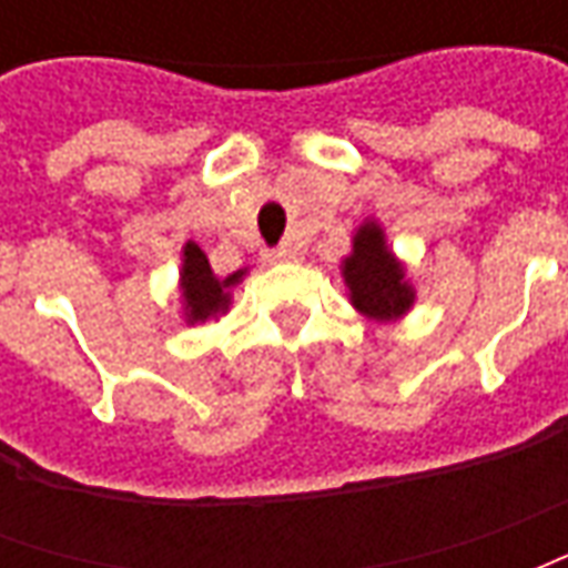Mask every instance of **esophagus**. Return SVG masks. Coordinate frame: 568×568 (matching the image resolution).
<instances>
[{
  "mask_svg": "<svg viewBox=\"0 0 568 568\" xmlns=\"http://www.w3.org/2000/svg\"><path fill=\"white\" fill-rule=\"evenodd\" d=\"M264 258L271 261V264H288V261H297V248L295 246H276V248H271Z\"/></svg>",
  "mask_w": 568,
  "mask_h": 568,
  "instance_id": "esophagus-1",
  "label": "esophagus"
}]
</instances>
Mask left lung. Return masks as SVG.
I'll return each mask as SVG.
<instances>
[{
    "label": "left lung",
    "mask_w": 568,
    "mask_h": 568,
    "mask_svg": "<svg viewBox=\"0 0 568 568\" xmlns=\"http://www.w3.org/2000/svg\"><path fill=\"white\" fill-rule=\"evenodd\" d=\"M346 297L365 320H405L417 304V285L410 283L407 264L393 252L386 231L377 219H365L353 231L349 252L341 258Z\"/></svg>",
    "instance_id": "obj_1"
}]
</instances>
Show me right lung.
Listing matches in <instances>:
<instances>
[{"label":"right lung","mask_w":568,"mask_h":568,"mask_svg":"<svg viewBox=\"0 0 568 568\" xmlns=\"http://www.w3.org/2000/svg\"><path fill=\"white\" fill-rule=\"evenodd\" d=\"M248 267L219 276L212 271L206 252L185 240L182 243V264H179V304H182V320L185 325L197 322H219L227 316V310L234 304V288L243 283Z\"/></svg>","instance_id":"add662e5"}]
</instances>
